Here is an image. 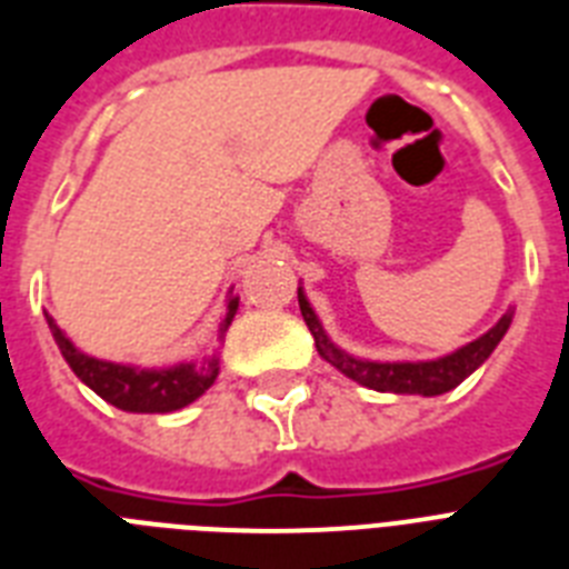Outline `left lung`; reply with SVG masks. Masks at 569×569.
Segmentation results:
<instances>
[{"mask_svg":"<svg viewBox=\"0 0 569 569\" xmlns=\"http://www.w3.org/2000/svg\"><path fill=\"white\" fill-rule=\"evenodd\" d=\"M298 303H301V316L307 321V328H310L312 339H316L319 355L330 366H337L346 378L357 380L363 387L378 389V392H396V396H442V392L455 389L460 380H467L478 366L485 363L487 357L493 355V348L502 342L513 321L511 307L493 328L487 330L485 337L472 339L469 346L458 348L451 355L437 357V360H419V363H380V360H360V357L346 355L342 348L333 346L325 328H321L319 316L312 312L303 289H298Z\"/></svg>","mask_w":569,"mask_h":569,"instance_id":"left-lung-1","label":"left lung"}]
</instances>
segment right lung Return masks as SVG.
<instances>
[{
    "instance_id": "add662e5",
    "label": "right lung",
    "mask_w": 569,
    "mask_h": 569,
    "mask_svg": "<svg viewBox=\"0 0 569 569\" xmlns=\"http://www.w3.org/2000/svg\"><path fill=\"white\" fill-rule=\"evenodd\" d=\"M236 310H239V298L230 295L227 316L221 321V337L223 330L230 328ZM47 321L56 346L61 348V355L76 372V378L88 383L109 405L127 410V413H173V410H180V407L203 396L218 378V357H200L194 363H177L168 366V369H138V366L97 360V357L79 351L64 337V330L52 321V316H47Z\"/></svg>"
}]
</instances>
